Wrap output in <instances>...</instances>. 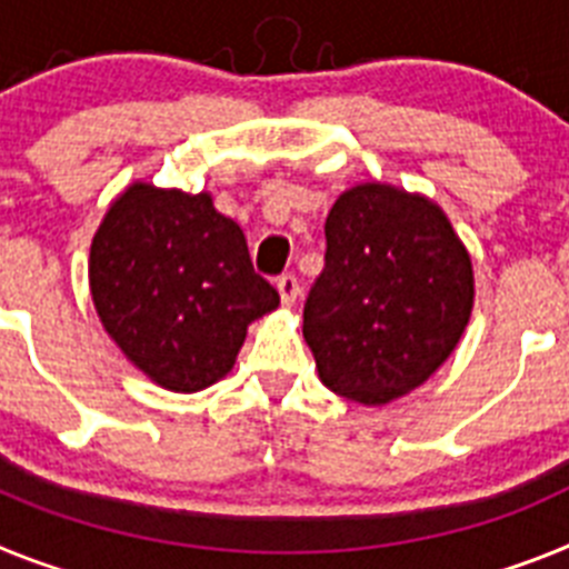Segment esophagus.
Instances as JSON below:
<instances>
[{
    "label": "esophagus",
    "mask_w": 569,
    "mask_h": 569,
    "mask_svg": "<svg viewBox=\"0 0 569 569\" xmlns=\"http://www.w3.org/2000/svg\"><path fill=\"white\" fill-rule=\"evenodd\" d=\"M278 291H280V300H283V306L298 303V295H300L298 278H295V274H280Z\"/></svg>",
    "instance_id": "esophagus-1"
}]
</instances>
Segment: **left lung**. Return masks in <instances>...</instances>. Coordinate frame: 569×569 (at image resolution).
Wrapping results in <instances>:
<instances>
[{
  "mask_svg": "<svg viewBox=\"0 0 569 569\" xmlns=\"http://www.w3.org/2000/svg\"><path fill=\"white\" fill-rule=\"evenodd\" d=\"M472 260L432 200L360 182L326 217V266L303 306L320 380L380 407L421 387L461 340Z\"/></svg>",
  "mask_w": 569,
  "mask_h": 569,
  "instance_id": "8db88e82",
  "label": "left lung"
}]
</instances>
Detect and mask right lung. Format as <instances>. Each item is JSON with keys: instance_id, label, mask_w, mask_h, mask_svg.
I'll return each instance as SVG.
<instances>
[{"instance_id": "right-lung-1", "label": "right lung", "mask_w": 569, "mask_h": 569, "mask_svg": "<svg viewBox=\"0 0 569 569\" xmlns=\"http://www.w3.org/2000/svg\"><path fill=\"white\" fill-rule=\"evenodd\" d=\"M88 280L97 315L126 358L171 392L231 372L251 320L278 309L254 274L243 229L211 194L128 186L93 234Z\"/></svg>"}]
</instances>
